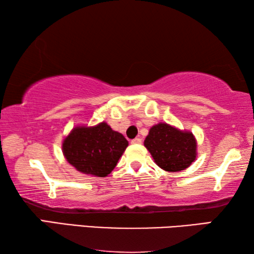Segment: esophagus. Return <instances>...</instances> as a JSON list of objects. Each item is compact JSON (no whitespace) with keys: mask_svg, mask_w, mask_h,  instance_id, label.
Wrapping results in <instances>:
<instances>
[{"mask_svg":"<svg viewBox=\"0 0 254 254\" xmlns=\"http://www.w3.org/2000/svg\"><path fill=\"white\" fill-rule=\"evenodd\" d=\"M141 142H142V140H141L140 137H135V139H133V140L131 141L132 144H140Z\"/></svg>","mask_w":254,"mask_h":254,"instance_id":"34e87169","label":"esophagus"}]
</instances>
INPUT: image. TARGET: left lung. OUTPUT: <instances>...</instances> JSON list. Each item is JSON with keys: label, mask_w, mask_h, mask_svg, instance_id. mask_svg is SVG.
<instances>
[{"label": "left lung", "mask_w": 254, "mask_h": 254, "mask_svg": "<svg viewBox=\"0 0 254 254\" xmlns=\"http://www.w3.org/2000/svg\"><path fill=\"white\" fill-rule=\"evenodd\" d=\"M154 162L166 171L186 169L196 158V141L190 132H182L169 124L159 123L150 128L144 140Z\"/></svg>", "instance_id": "8db88e82"}]
</instances>
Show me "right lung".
Segmentation results:
<instances>
[{"label": "right lung", "instance_id": "right-lung-1", "mask_svg": "<svg viewBox=\"0 0 254 254\" xmlns=\"http://www.w3.org/2000/svg\"><path fill=\"white\" fill-rule=\"evenodd\" d=\"M121 133L106 123L94 127H76L63 143L67 161L80 173L105 177L115 168L127 147Z\"/></svg>", "mask_w": 254, "mask_h": 254}]
</instances>
